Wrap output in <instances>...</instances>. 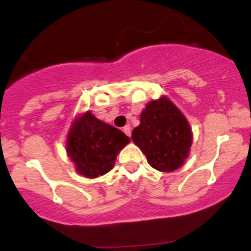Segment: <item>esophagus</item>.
<instances>
[{
	"mask_svg": "<svg viewBox=\"0 0 251 251\" xmlns=\"http://www.w3.org/2000/svg\"><path fill=\"white\" fill-rule=\"evenodd\" d=\"M124 132H125L126 136H128V137H131V127L130 125H126L125 127H124Z\"/></svg>",
	"mask_w": 251,
	"mask_h": 251,
	"instance_id": "obj_1",
	"label": "esophagus"
}]
</instances>
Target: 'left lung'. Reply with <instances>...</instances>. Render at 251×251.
I'll list each match as a JSON object with an SVG mask.
<instances>
[{"mask_svg": "<svg viewBox=\"0 0 251 251\" xmlns=\"http://www.w3.org/2000/svg\"><path fill=\"white\" fill-rule=\"evenodd\" d=\"M151 168L171 173L183 165L192 146L188 121L166 97L151 100L141 114V124L132 131Z\"/></svg>", "mask_w": 251, "mask_h": 251, "instance_id": "8db88e82", "label": "left lung"}]
</instances>
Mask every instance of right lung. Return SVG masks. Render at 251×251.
I'll use <instances>...</instances> for the list:
<instances>
[{"instance_id":"add662e5","label":"right lung","mask_w":251,"mask_h":251,"mask_svg":"<svg viewBox=\"0 0 251 251\" xmlns=\"http://www.w3.org/2000/svg\"><path fill=\"white\" fill-rule=\"evenodd\" d=\"M128 142L130 138L119 128L102 123L87 111L73 124L67 151L78 174L95 178L113 169L116 155Z\"/></svg>"}]
</instances>
